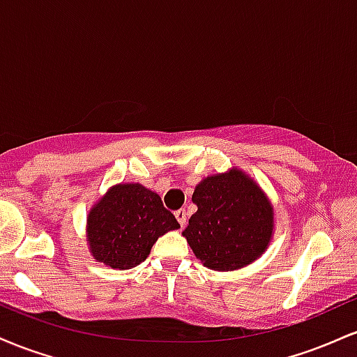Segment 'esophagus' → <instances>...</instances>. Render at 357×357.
<instances>
[{"label":"esophagus","mask_w":357,"mask_h":357,"mask_svg":"<svg viewBox=\"0 0 357 357\" xmlns=\"http://www.w3.org/2000/svg\"><path fill=\"white\" fill-rule=\"evenodd\" d=\"M174 216H176V220L179 221V225H181V227H184V225H186L188 213H186V210H184V208H181V210L176 211V213H174Z\"/></svg>","instance_id":"1"}]
</instances>
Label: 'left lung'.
<instances>
[{"label": "left lung", "instance_id": "obj_1", "mask_svg": "<svg viewBox=\"0 0 357 357\" xmlns=\"http://www.w3.org/2000/svg\"><path fill=\"white\" fill-rule=\"evenodd\" d=\"M198 211L183 231L204 267L228 272L250 265L268 247L273 208L260 186L243 171L204 178L192 192Z\"/></svg>", "mask_w": 357, "mask_h": 357}]
</instances>
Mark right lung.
I'll return each mask as SVG.
<instances>
[{
    "label": "right lung",
    "instance_id": "right-lung-1",
    "mask_svg": "<svg viewBox=\"0 0 357 357\" xmlns=\"http://www.w3.org/2000/svg\"><path fill=\"white\" fill-rule=\"evenodd\" d=\"M179 223L161 196L139 183L116 184L87 216V241L97 261L127 270L144 261L158 238Z\"/></svg>",
    "mask_w": 357,
    "mask_h": 357
}]
</instances>
